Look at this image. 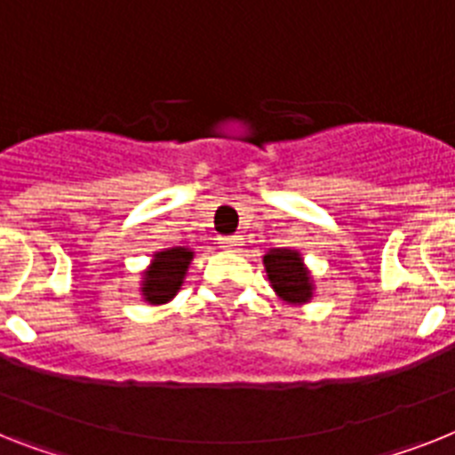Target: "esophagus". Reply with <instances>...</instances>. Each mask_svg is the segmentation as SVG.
Returning <instances> with one entry per match:
<instances>
[{"label": "esophagus", "instance_id": "esophagus-1", "mask_svg": "<svg viewBox=\"0 0 455 455\" xmlns=\"http://www.w3.org/2000/svg\"><path fill=\"white\" fill-rule=\"evenodd\" d=\"M220 247L227 251H240V247H243V238H240V235H227V238H220Z\"/></svg>", "mask_w": 455, "mask_h": 455}]
</instances>
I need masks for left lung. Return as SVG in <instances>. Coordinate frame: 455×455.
I'll use <instances>...</instances> for the list:
<instances>
[{"instance_id":"8db88e82","label":"left lung","mask_w":455,"mask_h":455,"mask_svg":"<svg viewBox=\"0 0 455 455\" xmlns=\"http://www.w3.org/2000/svg\"><path fill=\"white\" fill-rule=\"evenodd\" d=\"M263 266L268 273L270 286L282 300L291 305L310 303L315 284H312V275L305 268L299 250H286V247L270 250L263 257Z\"/></svg>"}]
</instances>
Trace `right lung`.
<instances>
[{
	"label": "right lung",
	"instance_id": "obj_1",
	"mask_svg": "<svg viewBox=\"0 0 455 455\" xmlns=\"http://www.w3.org/2000/svg\"><path fill=\"white\" fill-rule=\"evenodd\" d=\"M194 259V251L187 247H171V250L156 251L152 257L150 268L143 273V299L150 305H164L180 291L187 268Z\"/></svg>",
	"mask_w": 455,
	"mask_h": 455
}]
</instances>
